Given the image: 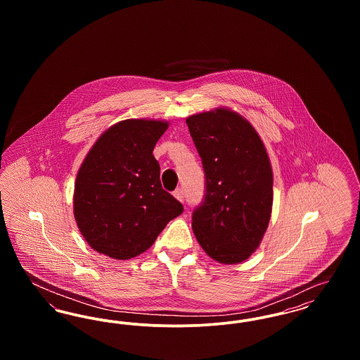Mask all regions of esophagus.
<instances>
[{"label":"esophagus","mask_w":360,"mask_h":360,"mask_svg":"<svg viewBox=\"0 0 360 360\" xmlns=\"http://www.w3.org/2000/svg\"><path fill=\"white\" fill-rule=\"evenodd\" d=\"M174 197H175L178 201L184 202V198H185V194H184V188H175V191H174Z\"/></svg>","instance_id":"obj_1"}]
</instances>
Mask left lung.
<instances>
[{
    "mask_svg": "<svg viewBox=\"0 0 360 360\" xmlns=\"http://www.w3.org/2000/svg\"><path fill=\"white\" fill-rule=\"evenodd\" d=\"M205 172L204 200L193 231L206 254L235 264L255 252L273 209V172L254 127L219 108L186 119Z\"/></svg>",
    "mask_w": 360,
    "mask_h": 360,
    "instance_id": "left-lung-1",
    "label": "left lung"
}]
</instances>
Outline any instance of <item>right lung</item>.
I'll use <instances>...</instances> for the list:
<instances>
[{
	"label": "right lung",
	"instance_id": "right-lung-1",
	"mask_svg": "<svg viewBox=\"0 0 360 360\" xmlns=\"http://www.w3.org/2000/svg\"><path fill=\"white\" fill-rule=\"evenodd\" d=\"M167 128L166 121H120L86 155L75 181L74 217L97 252L119 260L137 257L184 212L162 188L153 155Z\"/></svg>",
	"mask_w": 360,
	"mask_h": 360
}]
</instances>
